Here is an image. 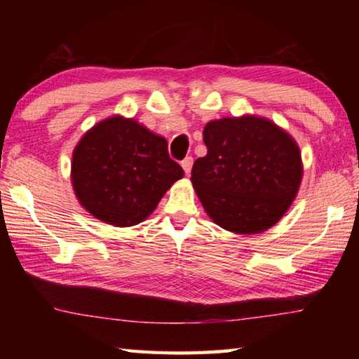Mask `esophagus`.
<instances>
[{"label":"esophagus","instance_id":"34e87169","mask_svg":"<svg viewBox=\"0 0 359 359\" xmlns=\"http://www.w3.org/2000/svg\"><path fill=\"white\" fill-rule=\"evenodd\" d=\"M182 168H184V171L187 172V174H190V171H191V166H193V158L191 156H187V158H184V160H182Z\"/></svg>","mask_w":359,"mask_h":359}]
</instances>
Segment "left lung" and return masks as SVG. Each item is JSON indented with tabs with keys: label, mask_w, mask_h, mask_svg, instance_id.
<instances>
[{
	"label": "left lung",
	"mask_w": 359,
	"mask_h": 359,
	"mask_svg": "<svg viewBox=\"0 0 359 359\" xmlns=\"http://www.w3.org/2000/svg\"><path fill=\"white\" fill-rule=\"evenodd\" d=\"M208 155L191 184L210 220L236 234H258L280 220L302 179L301 151L274 121L242 115L204 126Z\"/></svg>",
	"instance_id": "left-lung-1"
}]
</instances>
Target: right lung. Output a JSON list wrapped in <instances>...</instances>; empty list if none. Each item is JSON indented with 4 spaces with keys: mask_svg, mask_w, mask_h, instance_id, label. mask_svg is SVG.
Here are the masks:
<instances>
[{
    "mask_svg": "<svg viewBox=\"0 0 359 359\" xmlns=\"http://www.w3.org/2000/svg\"><path fill=\"white\" fill-rule=\"evenodd\" d=\"M184 169L168 141L135 118L112 115L88 130L72 151L71 180L82 208L114 226H133L156 209Z\"/></svg>",
    "mask_w": 359,
    "mask_h": 359,
    "instance_id": "add662e5",
    "label": "right lung"
}]
</instances>
